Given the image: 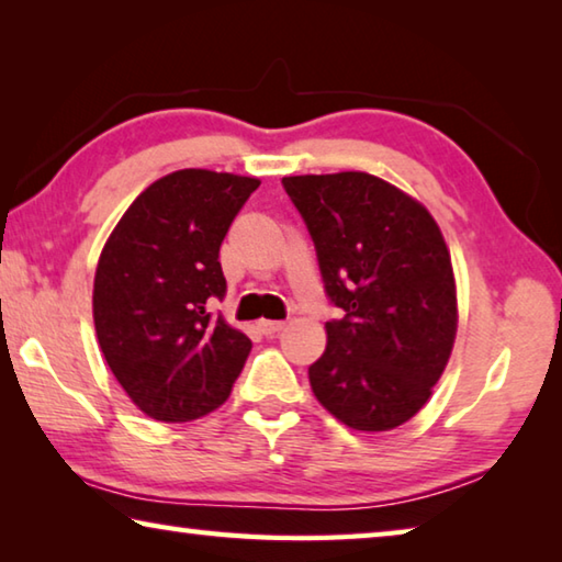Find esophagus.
<instances>
[{
	"label": "esophagus",
	"mask_w": 562,
	"mask_h": 562,
	"mask_svg": "<svg viewBox=\"0 0 562 562\" xmlns=\"http://www.w3.org/2000/svg\"><path fill=\"white\" fill-rule=\"evenodd\" d=\"M258 327H260L262 335H278V331L284 329V322H280V319H260Z\"/></svg>",
	"instance_id": "34e87169"
}]
</instances>
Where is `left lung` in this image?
I'll list each match as a JSON object with an SVG mask.
<instances>
[{
	"instance_id": "8db88e82",
	"label": "left lung",
	"mask_w": 562,
	"mask_h": 562,
	"mask_svg": "<svg viewBox=\"0 0 562 562\" xmlns=\"http://www.w3.org/2000/svg\"><path fill=\"white\" fill-rule=\"evenodd\" d=\"M282 186L315 240L327 294L345 310L325 325L312 392L349 429L392 431L429 402L459 329L441 227L416 198L361 170L288 176Z\"/></svg>"
}]
</instances>
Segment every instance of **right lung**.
Returning <instances> with one entry per match:
<instances>
[{"label": "right lung", "instance_id": "add662e5", "mask_svg": "<svg viewBox=\"0 0 562 562\" xmlns=\"http://www.w3.org/2000/svg\"><path fill=\"white\" fill-rule=\"evenodd\" d=\"M258 178L205 168L150 183L103 245L93 327L123 392L156 422H193L231 396L252 341L213 317L225 297L217 252Z\"/></svg>", "mask_w": 562, "mask_h": 562}]
</instances>
